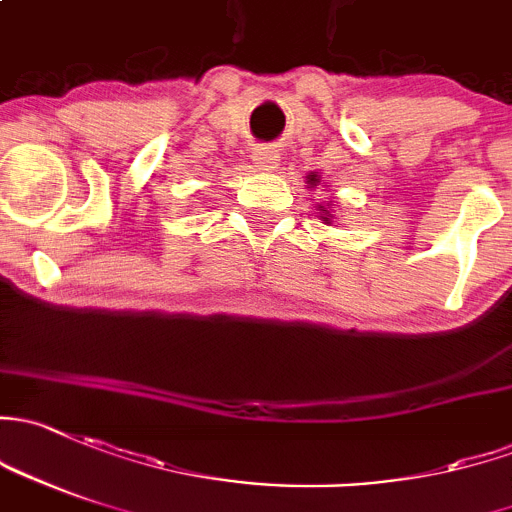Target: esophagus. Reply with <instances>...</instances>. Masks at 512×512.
Returning a JSON list of instances; mask_svg holds the SVG:
<instances>
[{
  "label": "esophagus",
  "mask_w": 512,
  "mask_h": 512,
  "mask_svg": "<svg viewBox=\"0 0 512 512\" xmlns=\"http://www.w3.org/2000/svg\"><path fill=\"white\" fill-rule=\"evenodd\" d=\"M252 159H255V164L265 171L277 169V164H279V154L270 147H260L255 154H252Z\"/></svg>",
  "instance_id": "esophagus-1"
}]
</instances>
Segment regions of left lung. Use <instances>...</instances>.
<instances>
[{"mask_svg": "<svg viewBox=\"0 0 512 512\" xmlns=\"http://www.w3.org/2000/svg\"><path fill=\"white\" fill-rule=\"evenodd\" d=\"M309 181H311V184L316 186V179H314V176H309ZM319 208H324V206H319Z\"/></svg>", "mask_w": 512, "mask_h": 512, "instance_id": "1", "label": "left lung"}]
</instances>
